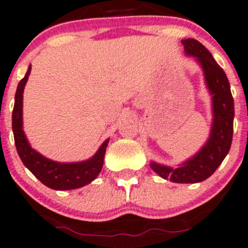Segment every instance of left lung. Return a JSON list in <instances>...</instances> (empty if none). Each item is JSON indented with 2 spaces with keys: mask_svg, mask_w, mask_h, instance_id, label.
<instances>
[{
  "mask_svg": "<svg viewBox=\"0 0 248 248\" xmlns=\"http://www.w3.org/2000/svg\"><path fill=\"white\" fill-rule=\"evenodd\" d=\"M185 54L196 59L203 69L204 82L212 96L213 121L209 138L193 156L176 168L150 161V168L160 177L176 184H197L212 176L230 150L233 132V99L224 69L209 51L194 39L181 41Z\"/></svg>",
  "mask_w": 248,
  "mask_h": 248,
  "instance_id": "obj_1",
  "label": "left lung"
}]
</instances>
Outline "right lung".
<instances>
[{
	"mask_svg": "<svg viewBox=\"0 0 248 248\" xmlns=\"http://www.w3.org/2000/svg\"><path fill=\"white\" fill-rule=\"evenodd\" d=\"M30 71L31 66H29L24 78L18 84L12 113V129L18 155L25 168L29 169L34 176L45 186L56 191L80 188L94 181L100 173L108 140L100 145L98 152L92 158L76 163L54 161L33 149L23 131V92L29 78Z\"/></svg>",
	"mask_w": 248,
	"mask_h": 248,
	"instance_id": "1",
	"label": "right lung"
}]
</instances>
